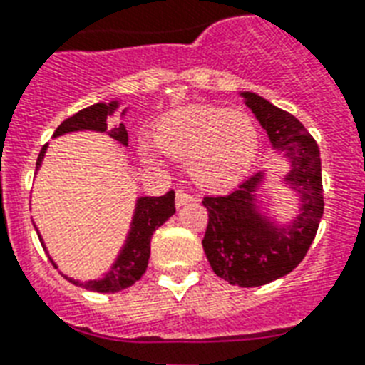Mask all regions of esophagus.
Instances as JSON below:
<instances>
[{
	"label": "esophagus",
	"mask_w": 365,
	"mask_h": 365,
	"mask_svg": "<svg viewBox=\"0 0 365 365\" xmlns=\"http://www.w3.org/2000/svg\"><path fill=\"white\" fill-rule=\"evenodd\" d=\"M193 195H189L187 191H183V189H178L176 191V206H185V205H191L193 202Z\"/></svg>",
	"instance_id": "34e87169"
}]
</instances>
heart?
Segmentation results:
<instances>
[{"label":"heart","mask_w":365,"mask_h":365,"mask_svg":"<svg viewBox=\"0 0 365 365\" xmlns=\"http://www.w3.org/2000/svg\"><path fill=\"white\" fill-rule=\"evenodd\" d=\"M153 142L166 157L187 160L191 180L208 191L237 185L257 153L254 121L242 111L217 106H191L168 113L155 125ZM142 155L151 165H159L151 149L143 148Z\"/></svg>","instance_id":"b5f03b06"}]
</instances>
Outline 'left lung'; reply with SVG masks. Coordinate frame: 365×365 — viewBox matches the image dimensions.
I'll return each instance as SVG.
<instances>
[{
  "label": "left lung",
  "mask_w": 365,
  "mask_h": 365,
  "mask_svg": "<svg viewBox=\"0 0 365 365\" xmlns=\"http://www.w3.org/2000/svg\"><path fill=\"white\" fill-rule=\"evenodd\" d=\"M274 148L292 160L288 180L301 193V214L289 227L277 229L255 212L254 191L263 174L244 180L233 193L206 195L208 210L202 248L217 277L233 286H263L299 265L317 237L324 214L320 149L292 113L257 94L244 93Z\"/></svg>",
  "instance_id": "1"
}]
</instances>
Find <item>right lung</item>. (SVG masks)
I'll use <instances>...</instances> for the list:
<instances>
[{"label":"right lung","instance_id":"right-lung-1","mask_svg":"<svg viewBox=\"0 0 365 365\" xmlns=\"http://www.w3.org/2000/svg\"><path fill=\"white\" fill-rule=\"evenodd\" d=\"M117 110V102L113 104H94L88 106L79 113H76L70 119H66L62 125L54 130V136L66 134V132L73 130H98L104 132L108 128V117ZM111 138H115L117 142H121L123 145L128 143V132H126L125 125H119L115 128H111L108 132ZM45 148L43 145L37 157V166L41 165L43 155H45ZM176 212L174 206V191H168L163 197H143L138 200L136 216L132 222L130 235L126 240V246L123 250V254L119 255V259L111 271L106 274L102 280H91V282H76L71 280L76 286H81L91 292H100V294H113V292H121V289L128 288L132 284L142 278V274L148 269L149 254H151V237L163 223L168 220Z\"/></svg>","mask_w":365,"mask_h":365}]
</instances>
